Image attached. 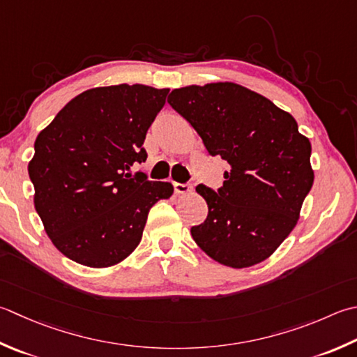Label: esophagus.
Listing matches in <instances>:
<instances>
[{
    "label": "esophagus",
    "instance_id": "1",
    "mask_svg": "<svg viewBox=\"0 0 357 357\" xmlns=\"http://www.w3.org/2000/svg\"><path fill=\"white\" fill-rule=\"evenodd\" d=\"M173 188H174V193H176V195H185V193L192 192V185H188V184L173 183Z\"/></svg>",
    "mask_w": 357,
    "mask_h": 357
}]
</instances>
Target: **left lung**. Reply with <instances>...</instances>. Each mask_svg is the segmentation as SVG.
<instances>
[{
	"instance_id": "obj_1",
	"label": "left lung",
	"mask_w": 357,
	"mask_h": 357,
	"mask_svg": "<svg viewBox=\"0 0 357 357\" xmlns=\"http://www.w3.org/2000/svg\"><path fill=\"white\" fill-rule=\"evenodd\" d=\"M167 102L229 164L218 192L197 187L208 215L192 227L195 243L235 269L266 260L296 227L312 187L310 139L289 113L232 82L173 89Z\"/></svg>"
}]
</instances>
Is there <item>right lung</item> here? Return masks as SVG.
I'll return each instance as SVG.
<instances>
[{
    "mask_svg": "<svg viewBox=\"0 0 357 357\" xmlns=\"http://www.w3.org/2000/svg\"><path fill=\"white\" fill-rule=\"evenodd\" d=\"M169 88L114 85L88 89L61 108L35 139L27 165L33 206L49 238L69 260L109 268L141 243L150 208L173 185L131 176Z\"/></svg>",
    "mask_w": 357,
    "mask_h": 357,
    "instance_id": "1",
    "label": "right lung"
}]
</instances>
